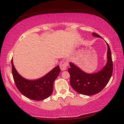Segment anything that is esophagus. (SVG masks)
<instances>
[{"label":"esophagus","instance_id":"obj_1","mask_svg":"<svg viewBox=\"0 0 124 124\" xmlns=\"http://www.w3.org/2000/svg\"><path fill=\"white\" fill-rule=\"evenodd\" d=\"M68 65V62H62L60 63V68H61V70L62 71H64L66 70L67 69V67Z\"/></svg>","mask_w":124,"mask_h":124}]
</instances>
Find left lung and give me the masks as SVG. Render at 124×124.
<instances>
[{"mask_svg": "<svg viewBox=\"0 0 124 124\" xmlns=\"http://www.w3.org/2000/svg\"><path fill=\"white\" fill-rule=\"evenodd\" d=\"M93 36L102 38L98 34L93 32ZM107 62L103 68L98 72L87 73L82 70L76 65L70 62L68 72L70 75V85L75 91L84 95L91 96L100 92L106 87L113 72V62L111 52L108 43Z\"/></svg>", "mask_w": 124, "mask_h": 124, "instance_id": "1", "label": "left lung"}]
</instances>
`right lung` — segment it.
<instances>
[{"instance_id": "1", "label": "right lung", "mask_w": 124, "mask_h": 124, "mask_svg": "<svg viewBox=\"0 0 124 124\" xmlns=\"http://www.w3.org/2000/svg\"><path fill=\"white\" fill-rule=\"evenodd\" d=\"M12 73L16 87L20 93L27 98L40 101L50 97L53 91L54 82L61 72L57 66L44 76L34 80L26 79L17 72L11 59Z\"/></svg>"}]
</instances>
